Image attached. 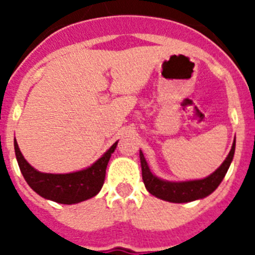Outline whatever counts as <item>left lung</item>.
Segmentation results:
<instances>
[{"instance_id": "left-lung-1", "label": "left lung", "mask_w": 255, "mask_h": 255, "mask_svg": "<svg viewBox=\"0 0 255 255\" xmlns=\"http://www.w3.org/2000/svg\"><path fill=\"white\" fill-rule=\"evenodd\" d=\"M234 153H235V141L233 143L231 150H230L224 163L206 179L171 182L158 179L150 172L147 161L144 158L143 152L140 150L139 155H140L141 176H143L144 185L152 195L159 198V199L172 202V203H188V202H193V200L202 199V198H206L207 195L213 193L221 184V181L224 180L234 158Z\"/></svg>"}]
</instances>
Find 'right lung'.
<instances>
[{
  "label": "right lung",
  "instance_id": "right-lung-1",
  "mask_svg": "<svg viewBox=\"0 0 255 255\" xmlns=\"http://www.w3.org/2000/svg\"><path fill=\"white\" fill-rule=\"evenodd\" d=\"M117 141L96 163L85 170L71 173H43L31 167L21 154L16 140L13 141L15 154L22 176L33 190L46 199L61 204H75L100 193L105 182L106 168Z\"/></svg>",
  "mask_w": 255,
  "mask_h": 255
}]
</instances>
